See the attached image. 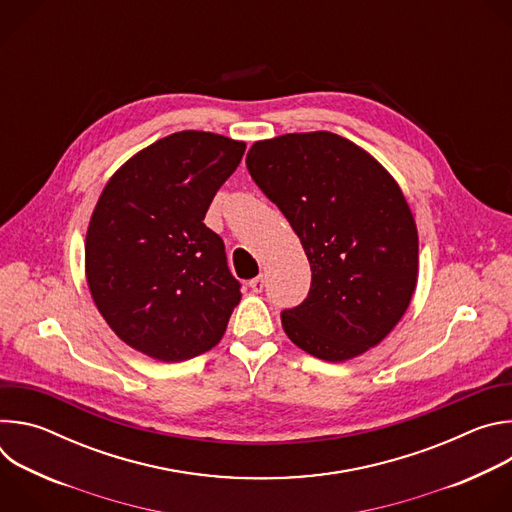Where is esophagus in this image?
<instances>
[{
    "mask_svg": "<svg viewBox=\"0 0 512 512\" xmlns=\"http://www.w3.org/2000/svg\"><path fill=\"white\" fill-rule=\"evenodd\" d=\"M249 287L255 291V294H261V291L265 289V279H263V275L253 277V279L249 281Z\"/></svg>",
    "mask_w": 512,
    "mask_h": 512,
    "instance_id": "esophagus-1",
    "label": "esophagus"
}]
</instances>
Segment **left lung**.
<instances>
[{"label": "left lung", "mask_w": 512, "mask_h": 512, "mask_svg": "<svg viewBox=\"0 0 512 512\" xmlns=\"http://www.w3.org/2000/svg\"><path fill=\"white\" fill-rule=\"evenodd\" d=\"M247 170L300 237L312 269L308 298L281 312L285 334L328 362L377 346L417 283V229L397 182L330 131L257 141Z\"/></svg>", "instance_id": "obj_1"}]
</instances>
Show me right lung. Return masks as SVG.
<instances>
[{
	"label": "right lung",
	"instance_id": "add662e5",
	"mask_svg": "<svg viewBox=\"0 0 512 512\" xmlns=\"http://www.w3.org/2000/svg\"><path fill=\"white\" fill-rule=\"evenodd\" d=\"M243 154V141L178 131L107 182L87 231V281L99 312L131 348L180 362L223 338L241 281L204 216Z\"/></svg>",
	"mask_w": 512,
	"mask_h": 512
}]
</instances>
